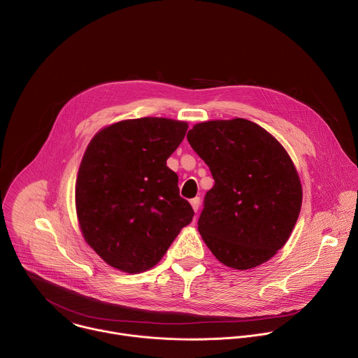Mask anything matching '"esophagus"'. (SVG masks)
<instances>
[{"instance_id": "esophagus-1", "label": "esophagus", "mask_w": 358, "mask_h": 358, "mask_svg": "<svg viewBox=\"0 0 358 358\" xmlns=\"http://www.w3.org/2000/svg\"><path fill=\"white\" fill-rule=\"evenodd\" d=\"M189 202H191L192 209L196 212V210L199 209V205H201V199H199V196H195V198H194V199H191Z\"/></svg>"}]
</instances>
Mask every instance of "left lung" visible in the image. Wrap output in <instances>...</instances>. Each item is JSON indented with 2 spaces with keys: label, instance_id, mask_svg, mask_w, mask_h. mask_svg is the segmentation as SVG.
Listing matches in <instances>:
<instances>
[{
  "label": "left lung",
  "instance_id": "1",
  "mask_svg": "<svg viewBox=\"0 0 358 358\" xmlns=\"http://www.w3.org/2000/svg\"><path fill=\"white\" fill-rule=\"evenodd\" d=\"M187 141L215 180L198 220L208 249L234 270L268 262L289 239L302 205L287 150L243 117L196 124Z\"/></svg>",
  "mask_w": 358,
  "mask_h": 358
}]
</instances>
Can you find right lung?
<instances>
[{
	"label": "right lung",
	"instance_id": "right-lung-1",
	"mask_svg": "<svg viewBox=\"0 0 358 358\" xmlns=\"http://www.w3.org/2000/svg\"><path fill=\"white\" fill-rule=\"evenodd\" d=\"M188 124L127 119L90 142L77 176L76 210L91 249L110 267L136 274L155 267L194 216L166 164Z\"/></svg>",
	"mask_w": 358,
	"mask_h": 358
}]
</instances>
